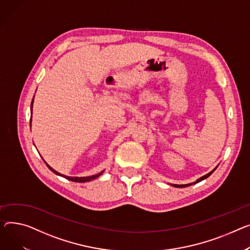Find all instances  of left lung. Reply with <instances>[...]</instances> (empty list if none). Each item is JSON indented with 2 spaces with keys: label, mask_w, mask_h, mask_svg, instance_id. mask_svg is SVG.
<instances>
[{
  "label": "left lung",
  "mask_w": 250,
  "mask_h": 250,
  "mask_svg": "<svg viewBox=\"0 0 250 250\" xmlns=\"http://www.w3.org/2000/svg\"><path fill=\"white\" fill-rule=\"evenodd\" d=\"M217 168V167H216ZM216 168L215 169H213L211 172H209L208 174H206V175H204V176H202L201 178H199V179H197L194 183H190V184H184V185H178V184H170V185H172L173 187H177V188H184V187H188V186H191V185H193V184H196V183H199V182H201V181H203V180H205L206 178H208L215 170H216Z\"/></svg>",
  "instance_id": "1"
}]
</instances>
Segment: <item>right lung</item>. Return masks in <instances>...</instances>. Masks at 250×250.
<instances>
[{
    "label": "right lung",
    "instance_id": "1",
    "mask_svg": "<svg viewBox=\"0 0 250 250\" xmlns=\"http://www.w3.org/2000/svg\"><path fill=\"white\" fill-rule=\"evenodd\" d=\"M35 96V95H34ZM33 102H34V98L32 99V103H31V113H32V110H33ZM31 120H32V116H31ZM30 123H31V121H30ZM43 161H44V159H43ZM44 163L47 165V167L51 170L54 174H56V175H58V176H60V177H63V178H65V179H67V180H69V181H72V182H77V183H84V182H89V181H91V180H94V179H96V178H98L99 176H101L104 171H103V172H101L99 174H96V175H92V176H87V177H70V176H66V175H63V174H60L59 172H57V171H55L53 168H51L50 167V166L44 161Z\"/></svg>",
    "mask_w": 250,
    "mask_h": 250
}]
</instances>
